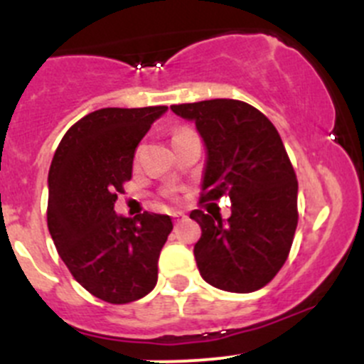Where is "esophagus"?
I'll return each mask as SVG.
<instances>
[{
    "instance_id": "34e87169",
    "label": "esophagus",
    "mask_w": 364,
    "mask_h": 364,
    "mask_svg": "<svg viewBox=\"0 0 364 364\" xmlns=\"http://www.w3.org/2000/svg\"><path fill=\"white\" fill-rule=\"evenodd\" d=\"M172 218H174L176 223H179V222H181V220H185V213H181V211L172 213Z\"/></svg>"
}]
</instances>
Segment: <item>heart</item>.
<instances>
[{
  "label": "heart",
  "mask_w": 364,
  "mask_h": 364,
  "mask_svg": "<svg viewBox=\"0 0 364 364\" xmlns=\"http://www.w3.org/2000/svg\"><path fill=\"white\" fill-rule=\"evenodd\" d=\"M183 132H185V128H179V130H176V132H174V135H179V134H183Z\"/></svg>",
  "instance_id": "b5f03b06"
}]
</instances>
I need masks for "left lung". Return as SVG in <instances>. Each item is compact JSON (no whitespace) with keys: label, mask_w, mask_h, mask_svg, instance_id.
<instances>
[{"label":"left lung","mask_w":364,"mask_h":364,"mask_svg":"<svg viewBox=\"0 0 364 364\" xmlns=\"http://www.w3.org/2000/svg\"><path fill=\"white\" fill-rule=\"evenodd\" d=\"M203 137L200 203L229 196L232 215L193 209L203 229L193 247L200 277L222 291L247 294L269 284L291 252L297 227V179L274 124L247 102L215 98L171 105Z\"/></svg>","instance_id":"1"}]
</instances>
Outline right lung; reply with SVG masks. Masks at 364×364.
<instances>
[{
  "instance_id": "obj_1",
  "label": "right lung",
  "mask_w": 364,
  "mask_h": 364,
  "mask_svg": "<svg viewBox=\"0 0 364 364\" xmlns=\"http://www.w3.org/2000/svg\"><path fill=\"white\" fill-rule=\"evenodd\" d=\"M165 105L107 107L68 128L49 168L47 225L72 277L112 304L155 289L159 257L172 230L167 215H116L114 203L130 181L135 148Z\"/></svg>"
}]
</instances>
